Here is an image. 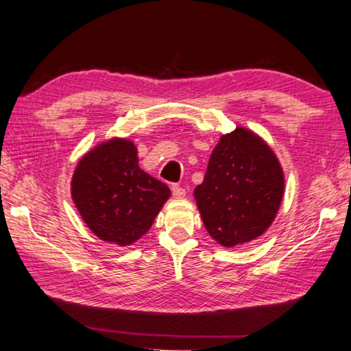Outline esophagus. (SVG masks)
I'll return each instance as SVG.
<instances>
[{"instance_id":"esophagus-1","label":"esophagus","mask_w":351,"mask_h":351,"mask_svg":"<svg viewBox=\"0 0 351 351\" xmlns=\"http://www.w3.org/2000/svg\"><path fill=\"white\" fill-rule=\"evenodd\" d=\"M171 193H173V198L181 199L186 197V189H182L181 186H173L171 187Z\"/></svg>"}]
</instances>
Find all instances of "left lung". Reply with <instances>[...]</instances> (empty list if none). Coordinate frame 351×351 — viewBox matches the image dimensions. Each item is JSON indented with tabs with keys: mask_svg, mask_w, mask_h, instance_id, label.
<instances>
[{
	"mask_svg": "<svg viewBox=\"0 0 351 351\" xmlns=\"http://www.w3.org/2000/svg\"><path fill=\"white\" fill-rule=\"evenodd\" d=\"M283 190V170L274 152L260 136L237 127L219 138L193 195L207 232L232 247L266 232Z\"/></svg>",
	"mask_w": 351,
	"mask_h": 351,
	"instance_id": "left-lung-1",
	"label": "left lung"
}]
</instances>
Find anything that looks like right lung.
Segmentation results:
<instances>
[{
    "label": "right lung",
    "instance_id": "1",
    "mask_svg": "<svg viewBox=\"0 0 351 351\" xmlns=\"http://www.w3.org/2000/svg\"><path fill=\"white\" fill-rule=\"evenodd\" d=\"M71 195L83 221L100 240L130 246L152 228L170 189L139 167L132 141L114 138L80 159Z\"/></svg>",
    "mask_w": 351,
    "mask_h": 351
}]
</instances>
